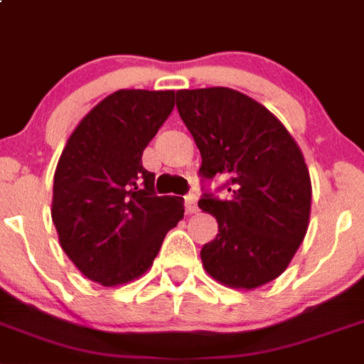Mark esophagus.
I'll return each mask as SVG.
<instances>
[{"mask_svg": "<svg viewBox=\"0 0 364 364\" xmlns=\"http://www.w3.org/2000/svg\"><path fill=\"white\" fill-rule=\"evenodd\" d=\"M185 210H186V214H194L196 210H198V201H196L194 194L185 196Z\"/></svg>", "mask_w": 364, "mask_h": 364, "instance_id": "1", "label": "esophagus"}]
</instances>
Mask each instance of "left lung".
<instances>
[{"instance_id":"8db88e82","label":"left lung","mask_w":364,"mask_h":364,"mask_svg":"<svg viewBox=\"0 0 364 364\" xmlns=\"http://www.w3.org/2000/svg\"><path fill=\"white\" fill-rule=\"evenodd\" d=\"M176 104L201 151V178H229V200L198 201L218 221L201 249L205 271L232 289L271 282L309 225L311 179L299 144L267 107L230 87L179 90Z\"/></svg>"}]
</instances>
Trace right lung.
<instances>
[{
    "label": "right lung",
    "mask_w": 364,
    "mask_h": 364,
    "mask_svg": "<svg viewBox=\"0 0 364 364\" xmlns=\"http://www.w3.org/2000/svg\"><path fill=\"white\" fill-rule=\"evenodd\" d=\"M173 109V91L119 90L87 113L62 150L50 216L84 277L115 287L143 277L183 200L157 196L143 151Z\"/></svg>",
    "instance_id": "add662e5"
}]
</instances>
